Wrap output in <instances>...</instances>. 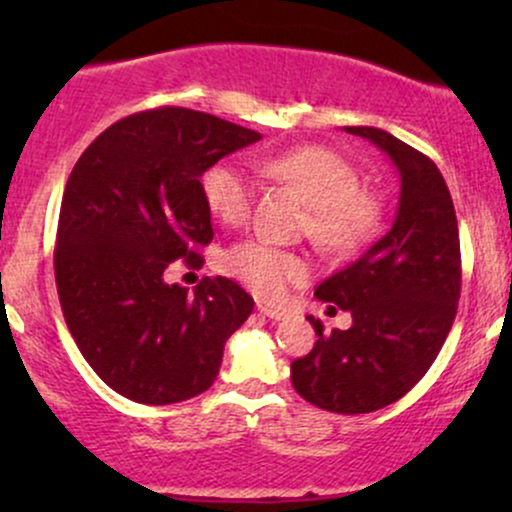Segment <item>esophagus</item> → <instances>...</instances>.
Wrapping results in <instances>:
<instances>
[{"label":"esophagus","instance_id":"34e87169","mask_svg":"<svg viewBox=\"0 0 512 512\" xmlns=\"http://www.w3.org/2000/svg\"><path fill=\"white\" fill-rule=\"evenodd\" d=\"M257 310H260V315L269 317V320H284L286 317V310L272 308V305H264V303H257Z\"/></svg>","mask_w":512,"mask_h":512}]
</instances>
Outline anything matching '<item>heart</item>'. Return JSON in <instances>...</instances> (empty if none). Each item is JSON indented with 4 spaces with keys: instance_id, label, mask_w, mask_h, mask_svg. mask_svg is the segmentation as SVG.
<instances>
[{
    "instance_id": "obj_1",
    "label": "heart",
    "mask_w": 512,
    "mask_h": 512,
    "mask_svg": "<svg viewBox=\"0 0 512 512\" xmlns=\"http://www.w3.org/2000/svg\"><path fill=\"white\" fill-rule=\"evenodd\" d=\"M260 173L293 187L310 207V233L325 250L344 252L361 245L373 231L378 207L361 190L356 168L325 146H298L260 161ZM202 195L223 223L250 216L255 185L233 163H214L202 175ZM221 269L264 298H279L293 281L308 276V264L289 250L248 238L223 250Z\"/></svg>"
}]
</instances>
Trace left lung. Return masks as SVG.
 Here are the masks:
<instances>
[{
    "mask_svg": "<svg viewBox=\"0 0 512 512\" xmlns=\"http://www.w3.org/2000/svg\"><path fill=\"white\" fill-rule=\"evenodd\" d=\"M390 156L399 173L392 228L356 262L315 289L332 310H349V330L322 332L291 363L303 399L334 414H368L419 383L443 349L462 284L460 231L452 197L431 158L378 127H344Z\"/></svg>",
    "mask_w": 512,
    "mask_h": 512,
    "instance_id": "obj_1",
    "label": "left lung"
}]
</instances>
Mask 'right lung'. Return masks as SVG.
Masks as SVG:
<instances>
[{"label": "right lung", "mask_w": 512, "mask_h": 512, "mask_svg": "<svg viewBox=\"0 0 512 512\" xmlns=\"http://www.w3.org/2000/svg\"><path fill=\"white\" fill-rule=\"evenodd\" d=\"M260 139L168 105L117 120L76 161L57 223V293L88 366L122 397L175 404L214 385L223 344L255 301L226 276L187 293L163 272L178 260L202 267L214 228L199 178Z\"/></svg>", "instance_id": "add662e5"}]
</instances>
